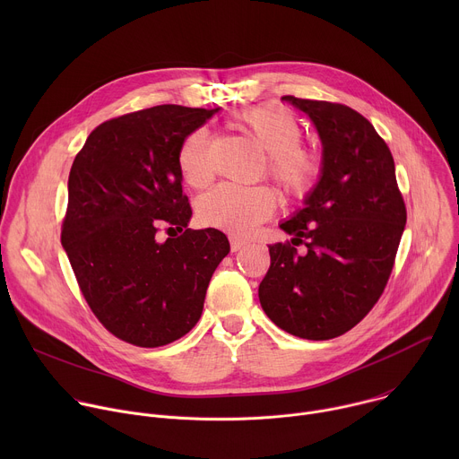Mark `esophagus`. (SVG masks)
<instances>
[{"instance_id": "34e87169", "label": "esophagus", "mask_w": 459, "mask_h": 459, "mask_svg": "<svg viewBox=\"0 0 459 459\" xmlns=\"http://www.w3.org/2000/svg\"><path fill=\"white\" fill-rule=\"evenodd\" d=\"M245 247V241L243 239H238V238H230V250L232 252H238Z\"/></svg>"}]
</instances>
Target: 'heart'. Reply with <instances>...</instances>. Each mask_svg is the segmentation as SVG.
<instances>
[{
	"label": "heart",
	"instance_id": "1",
	"mask_svg": "<svg viewBox=\"0 0 459 459\" xmlns=\"http://www.w3.org/2000/svg\"><path fill=\"white\" fill-rule=\"evenodd\" d=\"M236 121L267 152L269 176L287 198L307 200L321 181L323 160L317 151L301 145L303 128L298 117L280 103H264L239 112ZM178 165L183 179L194 188H204L212 181L214 165L207 128H195L183 140ZM274 207L276 194L265 185H220L200 202L198 218L207 227L248 236L271 218Z\"/></svg>",
	"mask_w": 459,
	"mask_h": 459
}]
</instances>
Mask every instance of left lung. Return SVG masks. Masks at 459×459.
I'll use <instances>...</instances> for the list:
<instances>
[{"mask_svg": "<svg viewBox=\"0 0 459 459\" xmlns=\"http://www.w3.org/2000/svg\"><path fill=\"white\" fill-rule=\"evenodd\" d=\"M316 125L323 176L292 220V241L269 245L271 267L259 303L285 333L333 340L358 325L383 294L394 267L407 209L394 158L372 123L354 108L283 96ZM305 242L299 256L294 244Z\"/></svg>", "mask_w": 459, "mask_h": 459, "instance_id": "1", "label": "left lung"}]
</instances>
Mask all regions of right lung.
I'll list each match as a JSON object with an SVG mask.
<instances>
[{
    "instance_id": "add662e5",
    "label": "right lung",
    "mask_w": 459,
    "mask_h": 459,
    "mask_svg": "<svg viewBox=\"0 0 459 459\" xmlns=\"http://www.w3.org/2000/svg\"><path fill=\"white\" fill-rule=\"evenodd\" d=\"M220 108L158 105L98 125L69 174L61 243L94 316L116 338L163 347L198 323L230 245L218 229H186L178 151ZM161 224L181 231L161 244Z\"/></svg>"
}]
</instances>
